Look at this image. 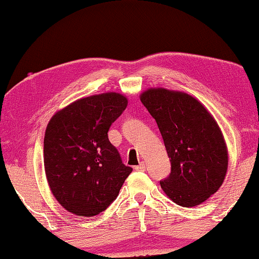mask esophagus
I'll use <instances>...</instances> for the list:
<instances>
[{"label": "esophagus", "mask_w": 259, "mask_h": 259, "mask_svg": "<svg viewBox=\"0 0 259 259\" xmlns=\"http://www.w3.org/2000/svg\"><path fill=\"white\" fill-rule=\"evenodd\" d=\"M146 167H147V166H146V162H140V164L139 165H138V166H136V169H138V171H145V169H146Z\"/></svg>", "instance_id": "obj_1"}]
</instances>
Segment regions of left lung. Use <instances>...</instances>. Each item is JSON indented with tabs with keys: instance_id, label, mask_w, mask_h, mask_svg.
<instances>
[{
	"instance_id": "left-lung-1",
	"label": "left lung",
	"mask_w": 259,
	"mask_h": 259,
	"mask_svg": "<svg viewBox=\"0 0 259 259\" xmlns=\"http://www.w3.org/2000/svg\"><path fill=\"white\" fill-rule=\"evenodd\" d=\"M140 100L157 121L171 161V173L160 182L162 191L180 206L204 203L228 172V147L217 121L184 92L148 88Z\"/></svg>"
}]
</instances>
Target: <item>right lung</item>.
<instances>
[{
	"mask_svg": "<svg viewBox=\"0 0 259 259\" xmlns=\"http://www.w3.org/2000/svg\"><path fill=\"white\" fill-rule=\"evenodd\" d=\"M127 102L115 92L91 95L49 120L44 140L46 177L53 196L70 213L93 217L105 211L132 172L107 134Z\"/></svg>",
	"mask_w": 259,
	"mask_h": 259,
	"instance_id": "right-lung-1",
	"label": "right lung"
}]
</instances>
